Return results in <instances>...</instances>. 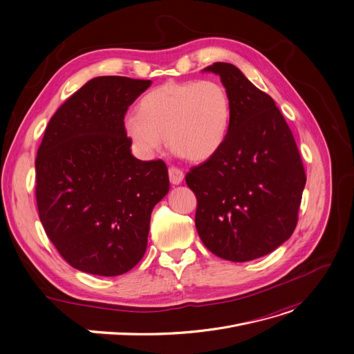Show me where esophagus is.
Returning a JSON list of instances; mask_svg holds the SVG:
<instances>
[{"mask_svg": "<svg viewBox=\"0 0 354 354\" xmlns=\"http://www.w3.org/2000/svg\"><path fill=\"white\" fill-rule=\"evenodd\" d=\"M168 174H169V180H171L172 185H179V183H182V180H183V178H185V174H183L179 168H175V167H171L169 171H168Z\"/></svg>", "mask_w": 354, "mask_h": 354, "instance_id": "obj_1", "label": "esophagus"}]
</instances>
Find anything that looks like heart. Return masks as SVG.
Masks as SVG:
<instances>
[{"instance_id": "obj_1", "label": "heart", "mask_w": 354, "mask_h": 354, "mask_svg": "<svg viewBox=\"0 0 354 354\" xmlns=\"http://www.w3.org/2000/svg\"><path fill=\"white\" fill-rule=\"evenodd\" d=\"M230 121L226 88L213 80L167 82L147 93L138 113L124 118V131L141 156L167 145L183 158L201 162L221 147Z\"/></svg>"}]
</instances>
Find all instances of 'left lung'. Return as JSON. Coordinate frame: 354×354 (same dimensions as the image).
<instances>
[{
	"label": "left lung",
	"mask_w": 354,
	"mask_h": 354,
	"mask_svg": "<svg viewBox=\"0 0 354 354\" xmlns=\"http://www.w3.org/2000/svg\"><path fill=\"white\" fill-rule=\"evenodd\" d=\"M220 76L230 122L218 151L186 174L198 199L196 230L223 260L260 259L292 236L306 183L301 155L275 102L232 63L203 69Z\"/></svg>",
	"instance_id": "1"
}]
</instances>
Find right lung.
<instances>
[{"label": "right lung", "instance_id": "obj_1", "mask_svg": "<svg viewBox=\"0 0 354 354\" xmlns=\"http://www.w3.org/2000/svg\"><path fill=\"white\" fill-rule=\"evenodd\" d=\"M151 80L100 76L53 114L38 149L44 229L73 268L115 277L145 254L153 206L169 192L164 160L131 153L124 115Z\"/></svg>", "mask_w": 354, "mask_h": 354}]
</instances>
